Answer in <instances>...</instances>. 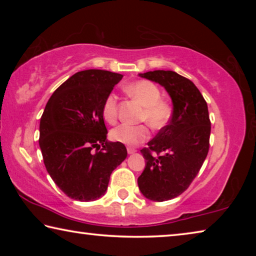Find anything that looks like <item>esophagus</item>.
<instances>
[{
    "label": "esophagus",
    "mask_w": 256,
    "mask_h": 256,
    "mask_svg": "<svg viewBox=\"0 0 256 256\" xmlns=\"http://www.w3.org/2000/svg\"><path fill=\"white\" fill-rule=\"evenodd\" d=\"M136 149L131 148V146H128V154H136Z\"/></svg>",
    "instance_id": "34e87169"
}]
</instances>
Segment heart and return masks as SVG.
Masks as SVG:
<instances>
[{
	"label": "heart",
	"mask_w": 256,
	"mask_h": 256,
	"mask_svg": "<svg viewBox=\"0 0 256 256\" xmlns=\"http://www.w3.org/2000/svg\"><path fill=\"white\" fill-rule=\"evenodd\" d=\"M126 92L134 100L144 107L140 120L148 123L154 130H160L166 126L172 116V107L166 100L162 99V92L152 82L141 80L128 84ZM102 116L107 123H115L118 120V96L112 94L108 96L102 105ZM150 133L146 125L122 124L112 128L110 138L116 142L136 146L146 141Z\"/></svg>",
	"instance_id": "1"
}]
</instances>
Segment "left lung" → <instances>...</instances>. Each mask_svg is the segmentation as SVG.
Segmentation results:
<instances>
[{
  "instance_id": "1",
  "label": "left lung",
  "mask_w": 256,
  "mask_h": 256,
  "mask_svg": "<svg viewBox=\"0 0 256 256\" xmlns=\"http://www.w3.org/2000/svg\"><path fill=\"white\" fill-rule=\"evenodd\" d=\"M138 76L166 89L172 102V115L168 125L148 142V148L141 150L146 168L138 185L151 201L172 200L188 188L206 158L211 132L208 105L196 84L174 71Z\"/></svg>"
}]
</instances>
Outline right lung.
<instances>
[{"instance_id": "obj_1", "label": "right lung", "mask_w": 256, "mask_h": 256, "mask_svg": "<svg viewBox=\"0 0 256 256\" xmlns=\"http://www.w3.org/2000/svg\"><path fill=\"white\" fill-rule=\"evenodd\" d=\"M122 78L105 70L78 72L55 90L42 112L40 146L45 167L73 200L102 196L112 170L126 158L123 144L107 141L102 116L104 102Z\"/></svg>"}]
</instances>
